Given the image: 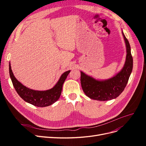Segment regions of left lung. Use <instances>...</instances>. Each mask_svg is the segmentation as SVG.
<instances>
[{
  "label": "left lung",
  "mask_w": 146,
  "mask_h": 146,
  "mask_svg": "<svg viewBox=\"0 0 146 146\" xmlns=\"http://www.w3.org/2000/svg\"><path fill=\"white\" fill-rule=\"evenodd\" d=\"M125 42L127 55L123 68L116 76L105 80H98L81 71L83 91L90 99L106 101L116 98L124 90L133 69V58L129 41L122 32Z\"/></svg>",
  "instance_id": "obj_1"
}]
</instances>
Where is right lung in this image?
Instances as JSON below:
<instances>
[{"mask_svg":"<svg viewBox=\"0 0 146 146\" xmlns=\"http://www.w3.org/2000/svg\"><path fill=\"white\" fill-rule=\"evenodd\" d=\"M10 64V76L17 93L25 102L38 107H47L58 100L62 91L63 83L70 72V70L64 72L61 75L58 82L51 89L46 91H36L29 89L17 80L13 73Z\"/></svg>","mask_w":146,"mask_h":146,"instance_id":"right-lung-1","label":"right lung"}]
</instances>
